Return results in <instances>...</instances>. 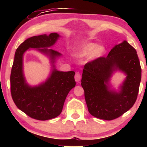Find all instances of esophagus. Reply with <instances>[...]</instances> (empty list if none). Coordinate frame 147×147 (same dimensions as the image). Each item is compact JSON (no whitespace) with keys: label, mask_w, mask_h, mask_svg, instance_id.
Returning a JSON list of instances; mask_svg holds the SVG:
<instances>
[{"label":"esophagus","mask_w":147,"mask_h":147,"mask_svg":"<svg viewBox=\"0 0 147 147\" xmlns=\"http://www.w3.org/2000/svg\"><path fill=\"white\" fill-rule=\"evenodd\" d=\"M74 78H75V81L76 82L79 83L80 81V80H81V75H80V74L79 73H76L75 76H74Z\"/></svg>","instance_id":"obj_1"}]
</instances>
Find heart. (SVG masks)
Listing matches in <instances>:
<instances>
[{
	"mask_svg": "<svg viewBox=\"0 0 147 147\" xmlns=\"http://www.w3.org/2000/svg\"><path fill=\"white\" fill-rule=\"evenodd\" d=\"M106 53V47L102 45H96L94 43L84 44L77 49L75 56L78 58L88 56L89 60L93 61L103 56Z\"/></svg>",
	"mask_w": 147,
	"mask_h": 147,
	"instance_id": "heart-1",
	"label": "heart"
}]
</instances>
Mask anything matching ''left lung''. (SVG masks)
Masks as SVG:
<instances>
[{
	"label": "left lung",
	"mask_w": 147,
	"mask_h": 147,
	"mask_svg": "<svg viewBox=\"0 0 147 147\" xmlns=\"http://www.w3.org/2000/svg\"><path fill=\"white\" fill-rule=\"evenodd\" d=\"M126 75L116 91L110 84L114 72ZM141 79V68L136 49L127 41L116 45L107 57L86 63L81 85L89 112L96 118L113 120L128 111L136 102Z\"/></svg>",
	"instance_id": "8db88e82"
}]
</instances>
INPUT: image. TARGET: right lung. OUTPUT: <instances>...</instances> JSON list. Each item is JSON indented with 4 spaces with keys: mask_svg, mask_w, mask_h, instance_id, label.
I'll return each instance as SVG.
<instances>
[{
    "mask_svg": "<svg viewBox=\"0 0 147 147\" xmlns=\"http://www.w3.org/2000/svg\"><path fill=\"white\" fill-rule=\"evenodd\" d=\"M59 37L57 33L31 37L20 45L15 53L10 75L12 98L20 110L37 120L46 121L58 117L69 92L76 85L74 71H59L55 67L54 63L61 54L49 49ZM29 48L36 49L48 56L53 66L46 82L35 86L26 82L23 71V56Z\"/></svg>",
    "mask_w": 147,
    "mask_h": 147,
    "instance_id": "add662e5",
    "label": "right lung"
}]
</instances>
